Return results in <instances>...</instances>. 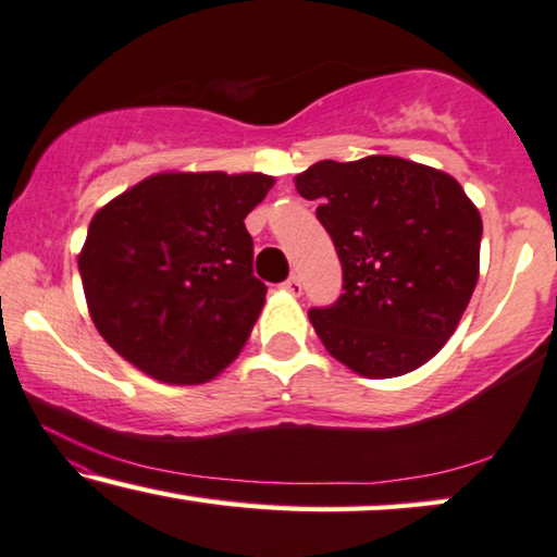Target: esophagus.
I'll list each match as a JSON object with an SVG mask.
<instances>
[{"label":"esophagus","mask_w":557,"mask_h":557,"mask_svg":"<svg viewBox=\"0 0 557 557\" xmlns=\"http://www.w3.org/2000/svg\"><path fill=\"white\" fill-rule=\"evenodd\" d=\"M282 289H287L289 295H300L302 293V282L297 275H289L285 282H282Z\"/></svg>","instance_id":"obj_1"}]
</instances>
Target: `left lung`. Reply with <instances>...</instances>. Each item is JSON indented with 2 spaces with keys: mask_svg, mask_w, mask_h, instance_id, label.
I'll return each instance as SVG.
<instances>
[{
  "mask_svg": "<svg viewBox=\"0 0 557 557\" xmlns=\"http://www.w3.org/2000/svg\"><path fill=\"white\" fill-rule=\"evenodd\" d=\"M343 264V293L310 323L335 360L394 379L457 331L480 277L482 216L459 182L398 156L318 161L295 176Z\"/></svg>",
  "mask_w": 557,
  "mask_h": 557,
  "instance_id": "1",
  "label": "left lung"
}]
</instances>
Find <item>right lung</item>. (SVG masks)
Segmentation results:
<instances>
[{
  "label": "right lung",
  "instance_id": "obj_1",
  "mask_svg": "<svg viewBox=\"0 0 557 557\" xmlns=\"http://www.w3.org/2000/svg\"><path fill=\"white\" fill-rule=\"evenodd\" d=\"M272 186L268 174L163 171L96 211L77 268L115 354L176 386L216 379L239 356L268 295L245 216Z\"/></svg>",
  "mask_w": 557,
  "mask_h": 557
}]
</instances>
